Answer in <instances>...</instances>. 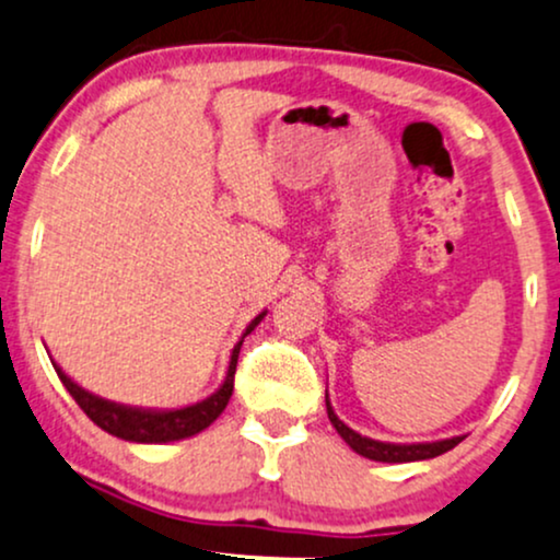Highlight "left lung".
<instances>
[{"mask_svg": "<svg viewBox=\"0 0 560 560\" xmlns=\"http://www.w3.org/2000/svg\"><path fill=\"white\" fill-rule=\"evenodd\" d=\"M326 413H329V421L334 423L339 436L355 450L358 455L369 460H382V464H410V460H427L436 458V455L453 450L458 442H464V436H450V440H436V442H408V445H400V442H378L371 440V436H363L355 429L347 427L345 421H339V416L334 413L329 395H326Z\"/></svg>", "mask_w": 560, "mask_h": 560, "instance_id": "left-lung-1", "label": "left lung"}]
</instances>
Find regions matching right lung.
<instances>
[{"instance_id":"1","label":"right lung","mask_w":560,"mask_h":560,"mask_svg":"<svg viewBox=\"0 0 560 560\" xmlns=\"http://www.w3.org/2000/svg\"><path fill=\"white\" fill-rule=\"evenodd\" d=\"M262 318H266V311L258 313V316L249 320V326L244 329L242 339L234 345V350H231L229 369H226V378H223L221 387H218L210 397H205V400H199L195 405H186V408L155 410V408H133V405L105 400V397L92 395L89 389L79 387V384H75L73 378H70L55 361H52V365H55L57 376H60L62 387L70 392V397L81 405L83 413H86L89 419L96 423V427L105 429L107 434L120 436V440H128V442H141V445H163V442H176V440H186V436L199 434L202 429H208L210 423H213L218 416L223 413V408H226L231 400V392H234V374H236V358H240V347L244 342V337H247V334L253 331Z\"/></svg>"}]
</instances>
